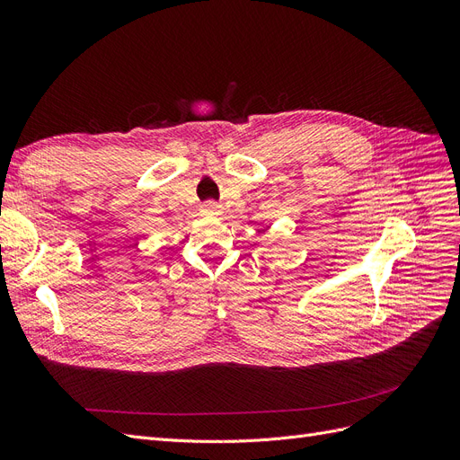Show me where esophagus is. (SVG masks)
Segmentation results:
<instances>
[{
  "mask_svg": "<svg viewBox=\"0 0 460 460\" xmlns=\"http://www.w3.org/2000/svg\"><path fill=\"white\" fill-rule=\"evenodd\" d=\"M201 211H203L205 215H208V217H218V215L222 213V208H220L218 203L208 201V203H205V205L201 207Z\"/></svg>",
  "mask_w": 460,
  "mask_h": 460,
  "instance_id": "esophagus-1",
  "label": "esophagus"
}]
</instances>
